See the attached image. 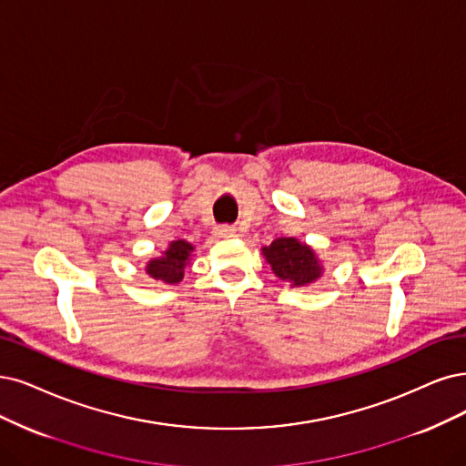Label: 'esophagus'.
<instances>
[{"mask_svg": "<svg viewBox=\"0 0 466 466\" xmlns=\"http://www.w3.org/2000/svg\"><path fill=\"white\" fill-rule=\"evenodd\" d=\"M215 236L217 238H232V236H236V228L228 227V224H222V227L215 228Z\"/></svg>", "mask_w": 466, "mask_h": 466, "instance_id": "1", "label": "esophagus"}]
</instances>
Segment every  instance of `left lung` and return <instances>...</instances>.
<instances>
[{
  "label": "left lung",
  "mask_w": 466,
  "mask_h": 466,
  "mask_svg": "<svg viewBox=\"0 0 466 466\" xmlns=\"http://www.w3.org/2000/svg\"><path fill=\"white\" fill-rule=\"evenodd\" d=\"M263 255L272 272L294 288L311 284L322 274L315 251L296 238H277L268 248H263Z\"/></svg>",
  "instance_id": "left-lung-1"
}]
</instances>
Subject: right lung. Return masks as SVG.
<instances>
[{"mask_svg": "<svg viewBox=\"0 0 466 466\" xmlns=\"http://www.w3.org/2000/svg\"><path fill=\"white\" fill-rule=\"evenodd\" d=\"M192 251V244L184 242V239H175V242L168 244L167 251L161 257L151 259L146 265V272L151 279L161 280L165 284H178L184 279V268L189 263Z\"/></svg>", "mask_w": 466, "mask_h": 466, "instance_id": "obj_1", "label": "right lung"}]
</instances>
